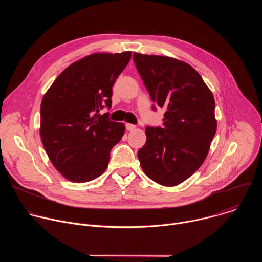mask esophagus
<instances>
[{"mask_svg":"<svg viewBox=\"0 0 262 262\" xmlns=\"http://www.w3.org/2000/svg\"><path fill=\"white\" fill-rule=\"evenodd\" d=\"M125 126H126V130H128V132H133L136 129V125H134V124L127 123Z\"/></svg>","mask_w":262,"mask_h":262,"instance_id":"obj_1","label":"esophagus"}]
</instances>
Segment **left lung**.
Listing matches in <instances>:
<instances>
[{
  "label": "left lung",
  "instance_id": "1",
  "mask_svg": "<svg viewBox=\"0 0 262 262\" xmlns=\"http://www.w3.org/2000/svg\"><path fill=\"white\" fill-rule=\"evenodd\" d=\"M133 58L151 99L166 111L164 127H146L140 165L155 182L178 185L201 167L209 151L216 132L212 92L183 61L139 53Z\"/></svg>",
  "mask_w": 262,
  "mask_h": 262
}]
</instances>
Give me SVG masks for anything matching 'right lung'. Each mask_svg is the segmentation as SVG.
<instances>
[{
	"mask_svg": "<svg viewBox=\"0 0 262 262\" xmlns=\"http://www.w3.org/2000/svg\"><path fill=\"white\" fill-rule=\"evenodd\" d=\"M132 52L95 53L66 67L43 95L40 137L47 155L63 177L87 182L107 168L110 151L125 132L123 123L99 111L112 104V87Z\"/></svg>",
	"mask_w": 262,
	"mask_h": 262,
	"instance_id": "right-lung-1",
	"label": "right lung"
}]
</instances>
